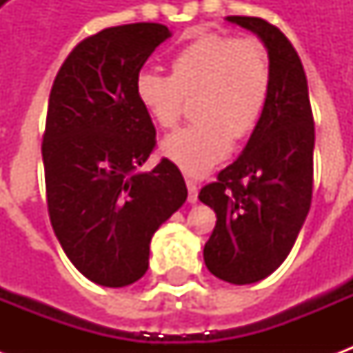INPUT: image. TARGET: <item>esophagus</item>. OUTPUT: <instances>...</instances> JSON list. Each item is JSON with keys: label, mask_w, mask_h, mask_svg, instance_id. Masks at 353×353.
I'll return each mask as SVG.
<instances>
[{"label": "esophagus", "mask_w": 353, "mask_h": 353, "mask_svg": "<svg viewBox=\"0 0 353 353\" xmlns=\"http://www.w3.org/2000/svg\"><path fill=\"white\" fill-rule=\"evenodd\" d=\"M185 181H187V189H189V196H187V200H189L191 204H194V202L199 200V185H196V181L191 179V177H187Z\"/></svg>", "instance_id": "esophagus-1"}]
</instances>
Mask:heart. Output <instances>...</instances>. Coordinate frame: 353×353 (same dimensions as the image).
<instances>
[{"label":"heart","mask_w":353,"mask_h":353,"mask_svg":"<svg viewBox=\"0 0 353 353\" xmlns=\"http://www.w3.org/2000/svg\"><path fill=\"white\" fill-rule=\"evenodd\" d=\"M272 92V65L257 39L204 34L183 45L170 60V77L141 72L136 100L159 128L176 126L185 100H192L187 128L162 139V154L199 176L223 161L232 139L252 136L263 121Z\"/></svg>","instance_id":"b5f03b06"}]
</instances>
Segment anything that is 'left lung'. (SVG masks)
Masks as SVG:
<instances>
[{
  "label": "left lung",
  "instance_id": "obj_1",
  "mask_svg": "<svg viewBox=\"0 0 353 353\" xmlns=\"http://www.w3.org/2000/svg\"><path fill=\"white\" fill-rule=\"evenodd\" d=\"M265 43L272 92L236 161L200 189L217 215L204 263L219 280L245 285L278 268L308 215L314 181V117L301 58L280 30L257 17H227Z\"/></svg>",
  "mask_w": 353,
  "mask_h": 353
}]
</instances>
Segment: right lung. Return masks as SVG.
<instances>
[{"label": "right lung", "mask_w": 353, "mask_h": 353, "mask_svg": "<svg viewBox=\"0 0 353 353\" xmlns=\"http://www.w3.org/2000/svg\"><path fill=\"white\" fill-rule=\"evenodd\" d=\"M170 35L154 22L105 28L70 52L50 88L41 145L50 225L68 259L103 288L147 272L151 238L187 200L172 161L139 170L157 132L134 83Z\"/></svg>", "instance_id": "obj_1"}]
</instances>
